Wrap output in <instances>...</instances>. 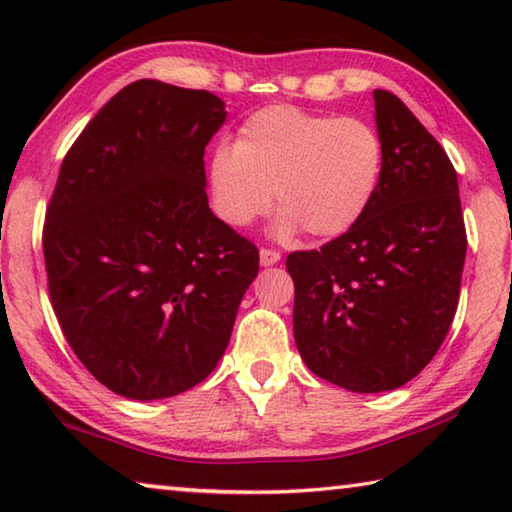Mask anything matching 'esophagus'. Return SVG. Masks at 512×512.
Wrapping results in <instances>:
<instances>
[{
  "mask_svg": "<svg viewBox=\"0 0 512 512\" xmlns=\"http://www.w3.org/2000/svg\"><path fill=\"white\" fill-rule=\"evenodd\" d=\"M277 262H280V253H277V250H273V248H262V250H259V264H262V266H273Z\"/></svg>",
  "mask_w": 512,
  "mask_h": 512,
  "instance_id": "esophagus-1",
  "label": "esophagus"
}]
</instances>
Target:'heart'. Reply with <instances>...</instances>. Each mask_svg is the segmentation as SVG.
Masks as SVG:
<instances>
[{
	"mask_svg": "<svg viewBox=\"0 0 512 512\" xmlns=\"http://www.w3.org/2000/svg\"><path fill=\"white\" fill-rule=\"evenodd\" d=\"M384 144L359 117L268 106L241 124L235 144H219L207 167L212 210L230 228H248L282 210L277 230L314 239L350 232L375 203Z\"/></svg>",
	"mask_w": 512,
	"mask_h": 512,
	"instance_id": "b5f03b06",
	"label": "heart"
}]
</instances>
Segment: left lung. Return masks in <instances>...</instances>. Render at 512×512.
Instances as JSON below:
<instances>
[{
    "label": "left lung",
    "mask_w": 512,
    "mask_h": 512,
    "mask_svg": "<svg viewBox=\"0 0 512 512\" xmlns=\"http://www.w3.org/2000/svg\"><path fill=\"white\" fill-rule=\"evenodd\" d=\"M384 176L368 214L287 257L293 336L314 375L352 393L400 388L452 327L467 235L443 146L393 92L375 90Z\"/></svg>",
    "instance_id": "left-lung-1"
}]
</instances>
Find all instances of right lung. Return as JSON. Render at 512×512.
<instances>
[{"label":"right lung","instance_id":"obj_1","mask_svg":"<svg viewBox=\"0 0 512 512\" xmlns=\"http://www.w3.org/2000/svg\"><path fill=\"white\" fill-rule=\"evenodd\" d=\"M225 115L207 90L135 81L60 164L42 230L51 307L117 395L162 400L201 384L257 277V246L207 205L203 155Z\"/></svg>","mask_w":512,"mask_h":512}]
</instances>
